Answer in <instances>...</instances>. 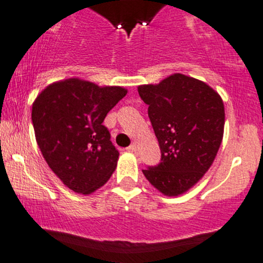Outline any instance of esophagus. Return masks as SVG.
<instances>
[{"mask_svg":"<svg viewBox=\"0 0 263 263\" xmlns=\"http://www.w3.org/2000/svg\"><path fill=\"white\" fill-rule=\"evenodd\" d=\"M127 151H128V152H136V151H137V146H136V143H132L131 146L127 147Z\"/></svg>","mask_w":263,"mask_h":263,"instance_id":"1","label":"esophagus"}]
</instances>
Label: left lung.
<instances>
[{
    "instance_id": "obj_1",
    "label": "left lung",
    "mask_w": 263,
    "mask_h": 263,
    "mask_svg": "<svg viewBox=\"0 0 263 263\" xmlns=\"http://www.w3.org/2000/svg\"><path fill=\"white\" fill-rule=\"evenodd\" d=\"M138 93L148 105L161 148V162L143 175L163 195H182L215 161L223 137V101L207 83L182 73L138 86Z\"/></svg>"
}]
</instances>
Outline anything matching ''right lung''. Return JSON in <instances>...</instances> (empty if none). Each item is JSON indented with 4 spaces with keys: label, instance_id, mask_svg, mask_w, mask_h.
Here are the masks:
<instances>
[{
    "label": "right lung",
    "instance_id": "right-lung-1",
    "mask_svg": "<svg viewBox=\"0 0 263 263\" xmlns=\"http://www.w3.org/2000/svg\"><path fill=\"white\" fill-rule=\"evenodd\" d=\"M127 89L80 79L48 85L32 105V123L43 158L63 184L89 195L109 180L118 151L102 125Z\"/></svg>",
    "mask_w": 263,
    "mask_h": 263
}]
</instances>
